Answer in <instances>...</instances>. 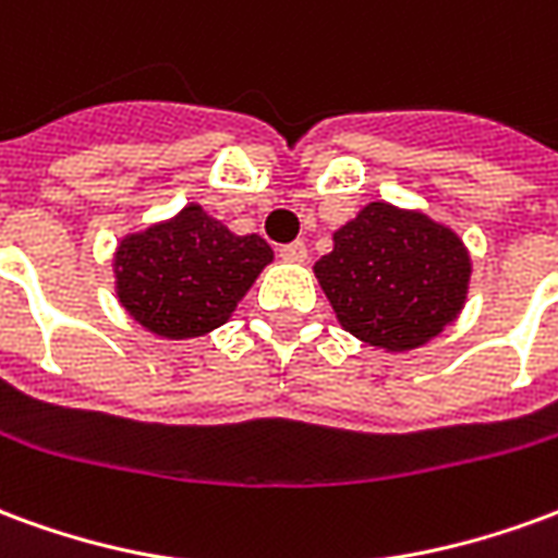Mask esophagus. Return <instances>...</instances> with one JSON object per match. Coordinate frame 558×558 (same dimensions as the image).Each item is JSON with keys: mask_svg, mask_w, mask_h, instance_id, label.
I'll return each instance as SVG.
<instances>
[{"mask_svg": "<svg viewBox=\"0 0 558 558\" xmlns=\"http://www.w3.org/2000/svg\"><path fill=\"white\" fill-rule=\"evenodd\" d=\"M280 259H287V263H304V259H307V244L304 242L283 244V247H280Z\"/></svg>", "mask_w": 558, "mask_h": 558, "instance_id": "34e87169", "label": "esophagus"}]
</instances>
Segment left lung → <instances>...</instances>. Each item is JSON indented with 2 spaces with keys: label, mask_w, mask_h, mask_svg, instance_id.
Instances as JSON below:
<instances>
[{
  "label": "left lung",
  "mask_w": 558,
  "mask_h": 558,
  "mask_svg": "<svg viewBox=\"0 0 558 558\" xmlns=\"http://www.w3.org/2000/svg\"><path fill=\"white\" fill-rule=\"evenodd\" d=\"M331 242L314 275L340 328L374 350H418L466 304L469 247L421 208L367 203Z\"/></svg>",
  "instance_id": "8db88e82"
}]
</instances>
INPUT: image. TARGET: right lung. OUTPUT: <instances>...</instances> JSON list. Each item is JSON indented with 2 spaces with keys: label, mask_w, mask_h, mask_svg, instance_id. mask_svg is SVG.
Returning a JSON list of instances; mask_svg holds the SVG:
<instances>
[{
  "label": "right lung",
  "mask_w": 558,
  "mask_h": 558,
  "mask_svg": "<svg viewBox=\"0 0 558 558\" xmlns=\"http://www.w3.org/2000/svg\"><path fill=\"white\" fill-rule=\"evenodd\" d=\"M275 251L256 232L235 235L199 203L128 232L113 254L116 299L160 340H194L230 323Z\"/></svg>",
  "instance_id": "1"
}]
</instances>
